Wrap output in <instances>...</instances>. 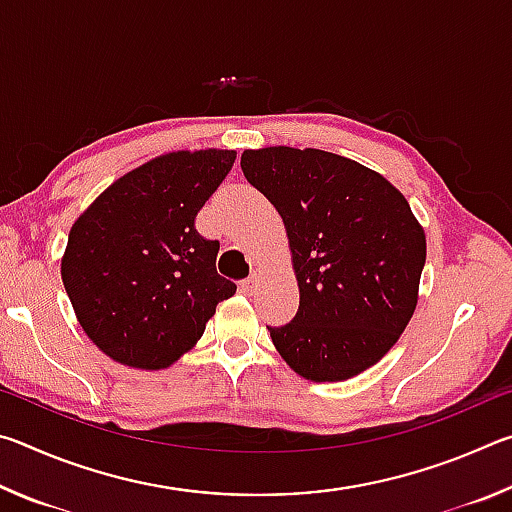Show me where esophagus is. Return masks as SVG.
I'll list each match as a JSON object with an SVG mask.
<instances>
[{
    "mask_svg": "<svg viewBox=\"0 0 512 512\" xmlns=\"http://www.w3.org/2000/svg\"><path fill=\"white\" fill-rule=\"evenodd\" d=\"M257 280H259V273H257V271H253V273H250V275L246 277V280H241V282H239L241 291L248 293V296H250V293H255V289H257Z\"/></svg>",
    "mask_w": 512,
    "mask_h": 512,
    "instance_id": "1",
    "label": "esophagus"
}]
</instances>
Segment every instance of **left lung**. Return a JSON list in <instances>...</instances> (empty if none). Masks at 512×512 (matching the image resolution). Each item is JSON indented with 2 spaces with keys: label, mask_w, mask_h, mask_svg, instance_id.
<instances>
[{
  "label": "left lung",
  "mask_w": 512,
  "mask_h": 512,
  "mask_svg": "<svg viewBox=\"0 0 512 512\" xmlns=\"http://www.w3.org/2000/svg\"><path fill=\"white\" fill-rule=\"evenodd\" d=\"M241 171L282 216L300 307L268 327L275 350L309 381H345L384 359L420 298L427 237L395 185L320 149L266 146Z\"/></svg>",
  "instance_id": "1"
}]
</instances>
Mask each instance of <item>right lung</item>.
Segmentation results:
<instances>
[{"mask_svg":"<svg viewBox=\"0 0 512 512\" xmlns=\"http://www.w3.org/2000/svg\"><path fill=\"white\" fill-rule=\"evenodd\" d=\"M237 151H171L124 173L69 230L60 275L76 320L121 366L164 370L189 352L235 282L194 228Z\"/></svg>","mask_w":512,"mask_h":512,"instance_id":"obj_1","label":"right lung"}]
</instances>
